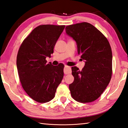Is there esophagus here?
Segmentation results:
<instances>
[{"mask_svg": "<svg viewBox=\"0 0 128 128\" xmlns=\"http://www.w3.org/2000/svg\"><path fill=\"white\" fill-rule=\"evenodd\" d=\"M64 73L65 74H70L71 73V68L69 66H65L64 67Z\"/></svg>", "mask_w": 128, "mask_h": 128, "instance_id": "esophagus-1", "label": "esophagus"}]
</instances>
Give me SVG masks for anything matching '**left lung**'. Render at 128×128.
<instances>
[{"instance_id":"left-lung-1","label":"left lung","mask_w":128,"mask_h":128,"mask_svg":"<svg viewBox=\"0 0 128 128\" xmlns=\"http://www.w3.org/2000/svg\"><path fill=\"white\" fill-rule=\"evenodd\" d=\"M66 33L76 42L78 53L85 63L82 70L76 66L72 67L74 79L69 85L71 96L80 102L94 101L111 78L110 45L100 31L87 22L67 26Z\"/></svg>"}]
</instances>
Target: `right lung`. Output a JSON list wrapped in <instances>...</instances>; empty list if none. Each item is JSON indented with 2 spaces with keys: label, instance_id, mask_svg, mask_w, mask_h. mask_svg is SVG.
I'll return each mask as SVG.
<instances>
[{
  "label": "right lung",
  "instance_id": "1",
  "mask_svg": "<svg viewBox=\"0 0 128 128\" xmlns=\"http://www.w3.org/2000/svg\"><path fill=\"white\" fill-rule=\"evenodd\" d=\"M64 28L55 25L37 26L23 40L18 50L17 68L22 86L37 102L52 100L63 79L64 65L53 66L46 63V58L51 57Z\"/></svg>",
  "mask_w": 128,
  "mask_h": 128
}]
</instances>
